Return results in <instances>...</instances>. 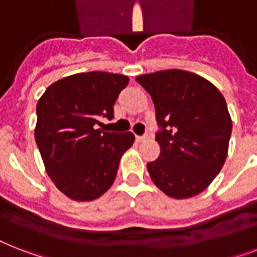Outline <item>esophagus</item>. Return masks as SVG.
<instances>
[{
	"label": "esophagus",
	"instance_id": "esophagus-1",
	"mask_svg": "<svg viewBox=\"0 0 257 257\" xmlns=\"http://www.w3.org/2000/svg\"><path fill=\"white\" fill-rule=\"evenodd\" d=\"M148 139V135H143V136H136L137 143H141V141H145Z\"/></svg>",
	"mask_w": 257,
	"mask_h": 257
}]
</instances>
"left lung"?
<instances>
[{"mask_svg": "<svg viewBox=\"0 0 257 257\" xmlns=\"http://www.w3.org/2000/svg\"><path fill=\"white\" fill-rule=\"evenodd\" d=\"M136 80L156 108L160 156L147 164L151 179L173 199L199 195L227 159L232 120L223 94L205 78L180 69Z\"/></svg>", "mask_w": 257, "mask_h": 257, "instance_id": "left-lung-1", "label": "left lung"}]
</instances>
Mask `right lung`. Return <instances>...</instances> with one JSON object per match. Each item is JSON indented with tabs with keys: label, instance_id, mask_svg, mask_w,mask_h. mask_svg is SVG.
<instances>
[{
	"label": "right lung",
	"instance_id": "1",
	"mask_svg": "<svg viewBox=\"0 0 257 257\" xmlns=\"http://www.w3.org/2000/svg\"><path fill=\"white\" fill-rule=\"evenodd\" d=\"M128 82L122 74L77 73L53 82L38 100V151L49 177L70 199L90 201L104 195L121 156L135 143L132 132L96 129L100 117H114L113 105Z\"/></svg>",
	"mask_w": 257,
	"mask_h": 257
}]
</instances>
